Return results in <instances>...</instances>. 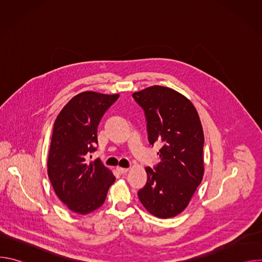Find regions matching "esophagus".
<instances>
[{
	"label": "esophagus",
	"mask_w": 262,
	"mask_h": 262,
	"mask_svg": "<svg viewBox=\"0 0 262 262\" xmlns=\"http://www.w3.org/2000/svg\"><path fill=\"white\" fill-rule=\"evenodd\" d=\"M128 168H122V167H117V171L120 173V174H124V173H127L128 172Z\"/></svg>",
	"instance_id": "esophagus-1"
}]
</instances>
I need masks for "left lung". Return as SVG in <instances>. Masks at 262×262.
<instances>
[{
  "mask_svg": "<svg viewBox=\"0 0 262 262\" xmlns=\"http://www.w3.org/2000/svg\"><path fill=\"white\" fill-rule=\"evenodd\" d=\"M143 107L150 144L163 143L161 162L145 168L147 183L138 196L152 215L168 219L189 205L204 174V134L192 101L174 89L151 86L133 94Z\"/></svg>",
  "mask_w": 262,
  "mask_h": 262,
  "instance_id": "1",
  "label": "left lung"
}]
</instances>
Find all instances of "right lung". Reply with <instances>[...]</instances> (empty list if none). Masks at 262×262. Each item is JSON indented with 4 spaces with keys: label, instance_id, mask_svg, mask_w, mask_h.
<instances>
[{
    "label": "right lung",
    "instance_id": "right-lung-1",
    "mask_svg": "<svg viewBox=\"0 0 262 262\" xmlns=\"http://www.w3.org/2000/svg\"><path fill=\"white\" fill-rule=\"evenodd\" d=\"M119 94L85 91L73 96L54 123L48 158V175L57 197L71 211L88 214L100 207L115 176L95 151L97 126Z\"/></svg>",
    "mask_w": 262,
    "mask_h": 262
}]
</instances>
